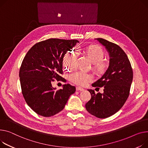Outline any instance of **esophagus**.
<instances>
[{
	"mask_svg": "<svg viewBox=\"0 0 148 148\" xmlns=\"http://www.w3.org/2000/svg\"><path fill=\"white\" fill-rule=\"evenodd\" d=\"M76 90H77V91H78V90H80V91H83V90H84V88H82V87H76Z\"/></svg>",
	"mask_w": 148,
	"mask_h": 148,
	"instance_id": "1",
	"label": "esophagus"
}]
</instances>
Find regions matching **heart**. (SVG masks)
<instances>
[{
	"label": "heart",
	"instance_id": "obj_1",
	"mask_svg": "<svg viewBox=\"0 0 148 148\" xmlns=\"http://www.w3.org/2000/svg\"><path fill=\"white\" fill-rule=\"evenodd\" d=\"M83 53L92 63V70L97 75L102 76L106 73L108 65L103 61L105 53L102 47L97 45H90L83 49ZM77 54L75 51L67 52L63 58V66L66 70H73L75 66ZM91 79L92 77L89 74L82 72H77L70 77L71 82L77 85H84Z\"/></svg>",
	"mask_w": 148,
	"mask_h": 148
}]
</instances>
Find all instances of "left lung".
<instances>
[{
  "label": "left lung",
  "mask_w": 148,
  "mask_h": 148,
  "mask_svg": "<svg viewBox=\"0 0 148 148\" xmlns=\"http://www.w3.org/2000/svg\"><path fill=\"white\" fill-rule=\"evenodd\" d=\"M95 39L109 53L110 64L106 73L92 84L103 87V93L96 94L93 90L88 89L91 99L86 103V108L92 115L105 119L119 111L125 103L129 96L133 73L129 58L119 46L102 38Z\"/></svg>",
  "instance_id": "obj_1"
}]
</instances>
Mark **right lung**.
<instances>
[{"label": "right lung", "instance_id": "1", "mask_svg": "<svg viewBox=\"0 0 148 148\" xmlns=\"http://www.w3.org/2000/svg\"><path fill=\"white\" fill-rule=\"evenodd\" d=\"M77 40L49 38L35 44L27 53L19 70L22 93L27 105L37 114L53 116L61 111L69 97L75 92L70 84L56 90L52 82L65 79L60 76L62 60Z\"/></svg>", "mask_w": 148, "mask_h": 148}]
</instances>
